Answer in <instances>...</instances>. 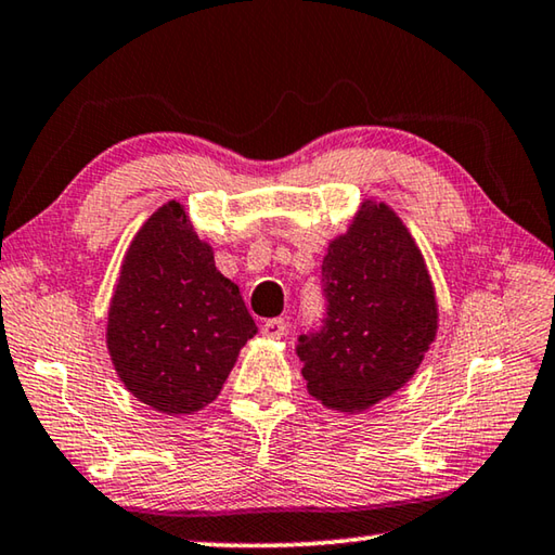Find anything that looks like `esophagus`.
I'll list each match as a JSON object with an SVG mask.
<instances>
[{
  "label": "esophagus",
  "instance_id": "esophagus-1",
  "mask_svg": "<svg viewBox=\"0 0 555 555\" xmlns=\"http://www.w3.org/2000/svg\"><path fill=\"white\" fill-rule=\"evenodd\" d=\"M261 335L276 337V340H279V337L286 335V321H284V318H271V321L261 325Z\"/></svg>",
  "mask_w": 555,
  "mask_h": 555
}]
</instances>
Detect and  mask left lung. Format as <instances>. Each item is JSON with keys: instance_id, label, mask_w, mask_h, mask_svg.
I'll return each instance as SVG.
<instances>
[{"instance_id": "8db88e82", "label": "left lung", "mask_w": 555, "mask_h": 555, "mask_svg": "<svg viewBox=\"0 0 555 555\" xmlns=\"http://www.w3.org/2000/svg\"><path fill=\"white\" fill-rule=\"evenodd\" d=\"M323 298V325L296 345L308 393L333 411H367L413 377L438 331L424 255L389 205L362 203L331 242Z\"/></svg>"}]
</instances>
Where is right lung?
Instances as JSON below:
<instances>
[{
    "mask_svg": "<svg viewBox=\"0 0 555 555\" xmlns=\"http://www.w3.org/2000/svg\"><path fill=\"white\" fill-rule=\"evenodd\" d=\"M255 335L237 284L183 205H162L131 240L109 304L107 350L125 387L168 416L201 411Z\"/></svg>",
    "mask_w": 555,
    "mask_h": 555,
    "instance_id": "right-lung-1",
    "label": "right lung"
}]
</instances>
